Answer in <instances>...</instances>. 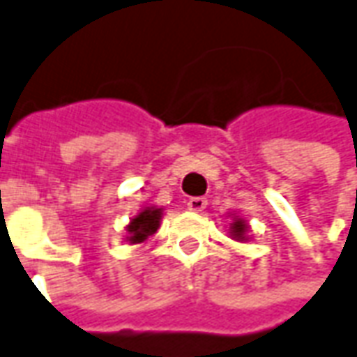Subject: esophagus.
<instances>
[{
	"instance_id": "1",
	"label": "esophagus",
	"mask_w": 357,
	"mask_h": 357,
	"mask_svg": "<svg viewBox=\"0 0 357 357\" xmlns=\"http://www.w3.org/2000/svg\"><path fill=\"white\" fill-rule=\"evenodd\" d=\"M187 208L193 211V213H203L204 208H206V199L204 197H191L187 201Z\"/></svg>"
}]
</instances>
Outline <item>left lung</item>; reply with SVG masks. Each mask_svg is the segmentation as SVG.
<instances>
[{
  "label": "left lung",
  "instance_id": "obj_1",
  "mask_svg": "<svg viewBox=\"0 0 357 357\" xmlns=\"http://www.w3.org/2000/svg\"><path fill=\"white\" fill-rule=\"evenodd\" d=\"M248 222L241 220V218H236V220L231 222L230 226V234L234 236V239H238V241H243L245 238V234H248Z\"/></svg>",
  "mask_w": 357,
  "mask_h": 357
}]
</instances>
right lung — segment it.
Returning <instances> with one entry per match:
<instances>
[{"instance_id": "right-lung-1", "label": "right lung", "mask_w": 357, "mask_h": 357, "mask_svg": "<svg viewBox=\"0 0 357 357\" xmlns=\"http://www.w3.org/2000/svg\"><path fill=\"white\" fill-rule=\"evenodd\" d=\"M162 218V208L146 206L135 218H131L127 226V241L129 243H143L149 236H153L158 230Z\"/></svg>"}]
</instances>
